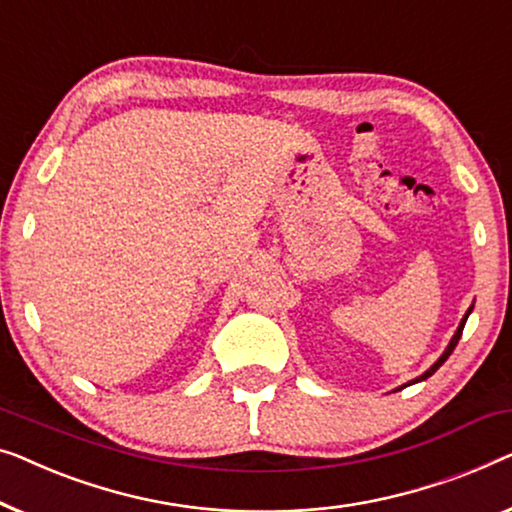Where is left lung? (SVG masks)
Instances as JSON below:
<instances>
[{"label": "left lung", "instance_id": "1", "mask_svg": "<svg viewBox=\"0 0 512 512\" xmlns=\"http://www.w3.org/2000/svg\"><path fill=\"white\" fill-rule=\"evenodd\" d=\"M471 309H473V305H471V307H469V311H466V314H464V318H462V323H459V328H457V332H455V335H453V339H450V344H448V348H446V351H443V355H441V358H439V360H436V362H434V365H432V367H429L425 374H422V376H418V379H413L411 383L425 381V379H427V376H432V374L436 372V369H439V367L443 365V362H446V360H448V355L455 351V346H457V342H459V337H462L464 323H466V318H469V314H471Z\"/></svg>", "mask_w": 512, "mask_h": 512}]
</instances>
